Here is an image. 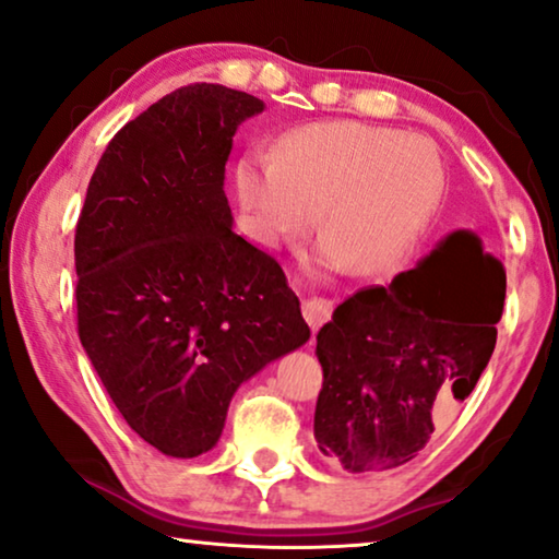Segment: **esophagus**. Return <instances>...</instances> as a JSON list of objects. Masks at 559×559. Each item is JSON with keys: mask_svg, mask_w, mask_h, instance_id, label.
<instances>
[{"mask_svg": "<svg viewBox=\"0 0 559 559\" xmlns=\"http://www.w3.org/2000/svg\"><path fill=\"white\" fill-rule=\"evenodd\" d=\"M301 308H304V319L308 326H311V331H319L333 313V304L329 301V298H321V296L304 298Z\"/></svg>", "mask_w": 559, "mask_h": 559, "instance_id": "esophagus-1", "label": "esophagus"}]
</instances>
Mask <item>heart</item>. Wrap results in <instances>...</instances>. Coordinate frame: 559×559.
<instances>
[{
	"mask_svg": "<svg viewBox=\"0 0 559 559\" xmlns=\"http://www.w3.org/2000/svg\"><path fill=\"white\" fill-rule=\"evenodd\" d=\"M238 200L263 246L278 248L313 226V263L354 273L389 271L412 251L444 193V165L421 135L356 120L313 122L283 138L273 157L246 155Z\"/></svg>",
	"mask_w": 559,
	"mask_h": 559,
	"instance_id": "obj_1",
	"label": "heart"
}]
</instances>
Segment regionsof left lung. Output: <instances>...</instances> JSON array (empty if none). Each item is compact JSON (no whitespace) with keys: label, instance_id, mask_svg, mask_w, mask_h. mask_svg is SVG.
Listing matches in <instances>:
<instances>
[{"label":"left lung","instance_id":"8db88e82","mask_svg":"<svg viewBox=\"0 0 559 559\" xmlns=\"http://www.w3.org/2000/svg\"><path fill=\"white\" fill-rule=\"evenodd\" d=\"M504 288V265L452 230L389 286L341 304L316 336L321 452L346 472L414 460L487 369Z\"/></svg>","mask_w":559,"mask_h":559}]
</instances>
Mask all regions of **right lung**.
Listing matches in <instances>:
<instances>
[{"instance_id":"right-lung-1","label":"right lung","mask_w":559,"mask_h":559,"mask_svg":"<svg viewBox=\"0 0 559 559\" xmlns=\"http://www.w3.org/2000/svg\"><path fill=\"white\" fill-rule=\"evenodd\" d=\"M263 107L205 82L157 99L105 147L74 233L82 348L130 429L178 460L211 452L238 386L311 338L223 190Z\"/></svg>"}]
</instances>
